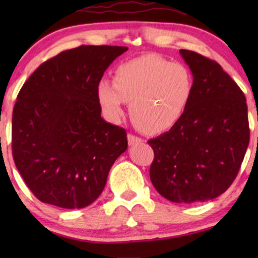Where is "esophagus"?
I'll use <instances>...</instances> for the list:
<instances>
[{
  "instance_id": "34e87169",
  "label": "esophagus",
  "mask_w": 258,
  "mask_h": 258,
  "mask_svg": "<svg viewBox=\"0 0 258 258\" xmlns=\"http://www.w3.org/2000/svg\"><path fill=\"white\" fill-rule=\"evenodd\" d=\"M143 140L141 139L139 136H135V135H132V134H129L128 135V143L129 146H136V144H140L142 143Z\"/></svg>"
}]
</instances>
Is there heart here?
<instances>
[{
	"label": "heart",
	"instance_id": "b5f03b06",
	"mask_svg": "<svg viewBox=\"0 0 258 258\" xmlns=\"http://www.w3.org/2000/svg\"><path fill=\"white\" fill-rule=\"evenodd\" d=\"M194 88V76L188 67L149 54L119 64L112 83L101 81L97 100L111 121H118L123 103L128 102L134 124L141 132L157 135L181 121Z\"/></svg>",
	"mask_w": 258,
	"mask_h": 258
}]
</instances>
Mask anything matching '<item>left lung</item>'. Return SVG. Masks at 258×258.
I'll use <instances>...</instances> for the list:
<instances>
[{"label":"left lung","instance_id":"obj_1","mask_svg":"<svg viewBox=\"0 0 258 258\" xmlns=\"http://www.w3.org/2000/svg\"><path fill=\"white\" fill-rule=\"evenodd\" d=\"M194 76L191 101L177 124L148 143L155 158L150 179L175 203L216 199L238 174L249 146L243 91L217 62L181 49Z\"/></svg>","mask_w":258,"mask_h":258}]
</instances>
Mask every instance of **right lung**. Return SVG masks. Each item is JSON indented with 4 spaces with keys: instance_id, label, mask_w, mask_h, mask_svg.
<instances>
[{
    "instance_id": "right-lung-1",
    "label": "right lung",
    "mask_w": 258,
    "mask_h": 258,
    "mask_svg": "<svg viewBox=\"0 0 258 258\" xmlns=\"http://www.w3.org/2000/svg\"><path fill=\"white\" fill-rule=\"evenodd\" d=\"M128 50L81 45L38 67L13 110L17 170L41 202L81 209L101 195L111 165L128 148L125 130L101 117L97 86Z\"/></svg>"
}]
</instances>
